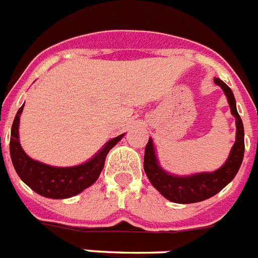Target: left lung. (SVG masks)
<instances>
[{"mask_svg":"<svg viewBox=\"0 0 258 258\" xmlns=\"http://www.w3.org/2000/svg\"><path fill=\"white\" fill-rule=\"evenodd\" d=\"M214 82L221 86L226 96L232 116L236 122V140L231 149L227 160L223 166L213 172L195 173L190 176H176L166 172L159 166L155 154L153 140L149 138V142L145 149L144 168L147 177L156 190H159L163 197L176 204H195L204 201L219 193L228 182L232 181L239 171L244 158V126L236 109L235 96L223 81L215 78Z\"/></svg>","mask_w":258,"mask_h":258,"instance_id":"obj_1","label":"left lung"}]
</instances>
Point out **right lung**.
<instances>
[{
    "label": "right lung",
    "mask_w": 258,
    "mask_h": 258,
    "mask_svg": "<svg viewBox=\"0 0 258 258\" xmlns=\"http://www.w3.org/2000/svg\"><path fill=\"white\" fill-rule=\"evenodd\" d=\"M24 104L15 114L10 136V156L13 166L24 184H27L37 195L53 200H62L77 196L98 180L104 167L105 156L117 144L124 134L112 138L102 150L89 162L74 167H53L31 159L19 144V117Z\"/></svg>",
    "instance_id": "right-lung-1"
}]
</instances>
